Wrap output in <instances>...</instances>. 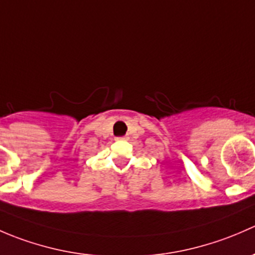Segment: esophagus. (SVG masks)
I'll return each mask as SVG.
<instances>
[{
	"label": "esophagus",
	"mask_w": 255,
	"mask_h": 255,
	"mask_svg": "<svg viewBox=\"0 0 255 255\" xmlns=\"http://www.w3.org/2000/svg\"><path fill=\"white\" fill-rule=\"evenodd\" d=\"M117 139H127V137H118Z\"/></svg>",
	"instance_id": "1"
}]
</instances>
